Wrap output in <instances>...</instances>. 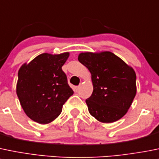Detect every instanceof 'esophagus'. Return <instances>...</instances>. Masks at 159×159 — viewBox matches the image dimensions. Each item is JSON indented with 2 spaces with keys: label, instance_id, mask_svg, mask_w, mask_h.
Wrapping results in <instances>:
<instances>
[{
  "label": "esophagus",
  "instance_id": "esophagus-1",
  "mask_svg": "<svg viewBox=\"0 0 159 159\" xmlns=\"http://www.w3.org/2000/svg\"><path fill=\"white\" fill-rule=\"evenodd\" d=\"M80 88H81V86H77V87L75 88V89H76V92H78V91L80 90Z\"/></svg>",
  "mask_w": 159,
  "mask_h": 159
}]
</instances>
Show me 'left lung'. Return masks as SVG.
Listing matches in <instances>:
<instances>
[{
	"label": "left lung",
	"instance_id": "8db88e82",
	"mask_svg": "<svg viewBox=\"0 0 159 159\" xmlns=\"http://www.w3.org/2000/svg\"><path fill=\"white\" fill-rule=\"evenodd\" d=\"M78 61L92 74L93 92L85 100L91 115L102 123H112L122 118L136 95L134 69L108 51L81 53Z\"/></svg>",
	"mask_w": 159,
	"mask_h": 159
}]
</instances>
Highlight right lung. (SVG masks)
<instances>
[{
    "mask_svg": "<svg viewBox=\"0 0 159 159\" xmlns=\"http://www.w3.org/2000/svg\"><path fill=\"white\" fill-rule=\"evenodd\" d=\"M69 53H42L21 67L16 92L26 115L39 124L54 120L63 105L74 94L62 66Z\"/></svg>",
    "mask_w": 159,
    "mask_h": 159,
    "instance_id": "obj_1",
    "label": "right lung"
}]
</instances>
